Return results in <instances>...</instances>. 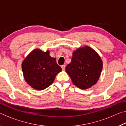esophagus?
<instances>
[{"mask_svg":"<svg viewBox=\"0 0 126 126\" xmlns=\"http://www.w3.org/2000/svg\"><path fill=\"white\" fill-rule=\"evenodd\" d=\"M61 67H62V69L63 71H64L65 68V65H63L61 66Z\"/></svg>","mask_w":126,"mask_h":126,"instance_id":"34e87169","label":"esophagus"}]
</instances>
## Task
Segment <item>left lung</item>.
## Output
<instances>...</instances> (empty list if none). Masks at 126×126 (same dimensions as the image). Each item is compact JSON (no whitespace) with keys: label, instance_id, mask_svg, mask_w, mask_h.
<instances>
[{"label":"left lung","instance_id":"obj_1","mask_svg":"<svg viewBox=\"0 0 126 126\" xmlns=\"http://www.w3.org/2000/svg\"><path fill=\"white\" fill-rule=\"evenodd\" d=\"M102 68L103 62L99 54L90 47L85 46L74 51L65 71L76 87L87 89L96 84Z\"/></svg>","mask_w":126,"mask_h":126}]
</instances>
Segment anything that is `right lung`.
Listing matches in <instances>:
<instances>
[{
	"mask_svg": "<svg viewBox=\"0 0 126 126\" xmlns=\"http://www.w3.org/2000/svg\"><path fill=\"white\" fill-rule=\"evenodd\" d=\"M50 51L35 49L27 55L22 63L24 79L32 88L41 91L53 83L55 76L62 71Z\"/></svg>",
	"mask_w": 126,
	"mask_h": 126,
	"instance_id": "obj_1",
	"label": "right lung"
}]
</instances>
